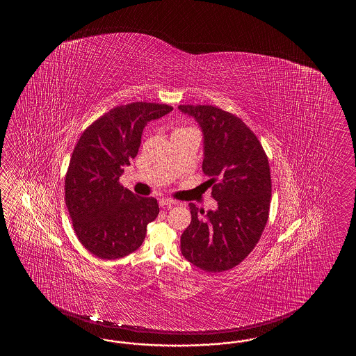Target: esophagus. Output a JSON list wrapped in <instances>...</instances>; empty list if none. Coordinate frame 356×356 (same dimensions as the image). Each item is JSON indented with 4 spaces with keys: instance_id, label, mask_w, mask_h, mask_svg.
Masks as SVG:
<instances>
[{
    "instance_id": "esophagus-1",
    "label": "esophagus",
    "mask_w": 356,
    "mask_h": 356,
    "mask_svg": "<svg viewBox=\"0 0 356 356\" xmlns=\"http://www.w3.org/2000/svg\"><path fill=\"white\" fill-rule=\"evenodd\" d=\"M160 207H172L175 204V201L170 200V198H161L159 201Z\"/></svg>"
}]
</instances>
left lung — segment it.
I'll list each match as a JSON object with an SVG mask.
<instances>
[{
  "instance_id": "left-lung-1",
  "label": "left lung",
  "mask_w": 356,
  "mask_h": 356,
  "mask_svg": "<svg viewBox=\"0 0 356 356\" xmlns=\"http://www.w3.org/2000/svg\"><path fill=\"white\" fill-rule=\"evenodd\" d=\"M204 135L202 170L215 183L216 210L200 211L189 204L192 220L181 236L183 257L206 273L239 265L256 247L271 201L268 159L245 123L212 106H179ZM203 216L201 217L199 213Z\"/></svg>"
}]
</instances>
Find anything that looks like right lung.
Segmentation results:
<instances>
[{
    "instance_id": "right-lung-1",
    "label": "right lung",
    "mask_w": 356,
    "mask_h": 356,
    "mask_svg": "<svg viewBox=\"0 0 356 356\" xmlns=\"http://www.w3.org/2000/svg\"><path fill=\"white\" fill-rule=\"evenodd\" d=\"M167 104L136 102L111 109L83 131L70 160L65 200L79 241L102 259L124 257L141 247L156 219L154 197L123 188L120 177L136 158L145 126L172 112Z\"/></svg>"
}]
</instances>
